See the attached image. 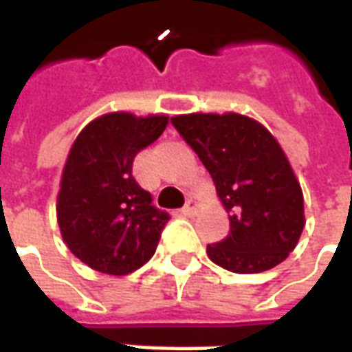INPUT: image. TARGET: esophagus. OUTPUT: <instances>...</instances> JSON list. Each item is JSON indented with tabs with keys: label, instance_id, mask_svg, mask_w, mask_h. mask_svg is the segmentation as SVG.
Instances as JSON below:
<instances>
[{
	"label": "esophagus",
	"instance_id": "1",
	"mask_svg": "<svg viewBox=\"0 0 352 352\" xmlns=\"http://www.w3.org/2000/svg\"><path fill=\"white\" fill-rule=\"evenodd\" d=\"M196 207H198V204H196V199H188L186 204H184V207L181 209V214L183 217H192V214L196 213Z\"/></svg>",
	"mask_w": 352,
	"mask_h": 352
}]
</instances>
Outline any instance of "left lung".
<instances>
[{"label":"left lung","instance_id":"obj_1","mask_svg":"<svg viewBox=\"0 0 352 352\" xmlns=\"http://www.w3.org/2000/svg\"><path fill=\"white\" fill-rule=\"evenodd\" d=\"M171 124L211 173L230 213V234L207 245L209 258L234 273L280 264L298 245L305 217L302 188L277 139L237 113H192Z\"/></svg>","mask_w":352,"mask_h":352}]
</instances>
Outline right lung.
Instances as JSON below:
<instances>
[{"label":"right lung","instance_id":"1","mask_svg":"<svg viewBox=\"0 0 352 352\" xmlns=\"http://www.w3.org/2000/svg\"><path fill=\"white\" fill-rule=\"evenodd\" d=\"M166 126V115L109 113L73 143L58 194V224L69 251L96 272L128 275L153 258L169 214L153 206L131 166Z\"/></svg>","mask_w":352,"mask_h":352}]
</instances>
